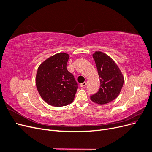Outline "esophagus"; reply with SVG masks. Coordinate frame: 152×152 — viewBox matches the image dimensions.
Segmentation results:
<instances>
[{
  "instance_id": "1",
  "label": "esophagus",
  "mask_w": 152,
  "mask_h": 152,
  "mask_svg": "<svg viewBox=\"0 0 152 152\" xmlns=\"http://www.w3.org/2000/svg\"><path fill=\"white\" fill-rule=\"evenodd\" d=\"M86 84H87V82H83V83H82V84H80V87H85L86 86Z\"/></svg>"
}]
</instances>
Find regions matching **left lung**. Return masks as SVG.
Instances as JSON below:
<instances>
[{"instance_id": "left-lung-1", "label": "left lung", "mask_w": 152, "mask_h": 152, "mask_svg": "<svg viewBox=\"0 0 152 152\" xmlns=\"http://www.w3.org/2000/svg\"><path fill=\"white\" fill-rule=\"evenodd\" d=\"M100 79L99 91L91 96L93 102L107 104L120 94L124 84L123 75L113 59L107 54L96 51L93 55Z\"/></svg>"}]
</instances>
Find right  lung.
<instances>
[{
  "instance_id": "obj_1",
  "label": "right lung",
  "mask_w": 152,
  "mask_h": 152,
  "mask_svg": "<svg viewBox=\"0 0 152 152\" xmlns=\"http://www.w3.org/2000/svg\"><path fill=\"white\" fill-rule=\"evenodd\" d=\"M69 55L61 53L44 61L39 66L36 86L42 98L53 107H63L74 99L78 84L69 72L66 64Z\"/></svg>"
}]
</instances>
